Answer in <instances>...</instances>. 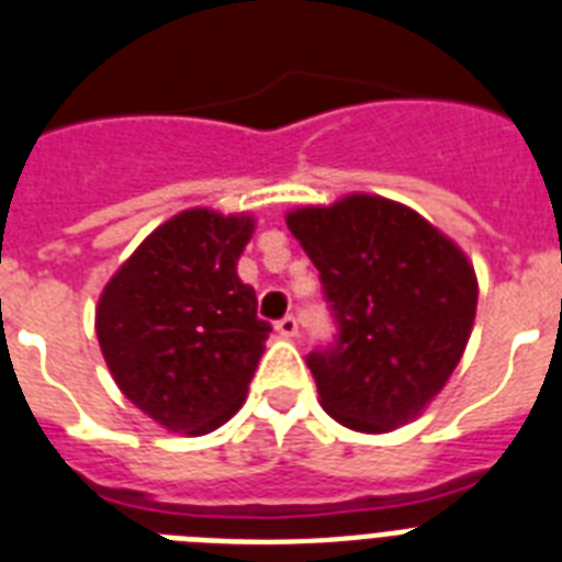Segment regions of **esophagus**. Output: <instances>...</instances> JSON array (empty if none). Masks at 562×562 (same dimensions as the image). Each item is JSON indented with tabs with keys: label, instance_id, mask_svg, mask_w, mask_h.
I'll return each instance as SVG.
<instances>
[{
	"label": "esophagus",
	"instance_id": "1",
	"mask_svg": "<svg viewBox=\"0 0 562 562\" xmlns=\"http://www.w3.org/2000/svg\"><path fill=\"white\" fill-rule=\"evenodd\" d=\"M297 317L294 315H285L282 317V321H277V333L282 335V338H294V335H297Z\"/></svg>",
	"mask_w": 562,
	"mask_h": 562
}]
</instances>
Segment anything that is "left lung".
Wrapping results in <instances>:
<instances>
[{"label":"left lung","instance_id":"left-lung-1","mask_svg":"<svg viewBox=\"0 0 562 562\" xmlns=\"http://www.w3.org/2000/svg\"><path fill=\"white\" fill-rule=\"evenodd\" d=\"M338 321L333 350L308 356L321 405L341 426L384 435L443 391L479 306L475 268L405 203L352 192L285 212Z\"/></svg>","mask_w":562,"mask_h":562}]
</instances>
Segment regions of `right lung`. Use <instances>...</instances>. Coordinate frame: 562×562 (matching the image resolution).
<instances>
[{"mask_svg": "<svg viewBox=\"0 0 562 562\" xmlns=\"http://www.w3.org/2000/svg\"><path fill=\"white\" fill-rule=\"evenodd\" d=\"M254 215L178 212L127 256L95 306L119 391L175 435H210L247 396L271 326L238 280Z\"/></svg>", "mask_w": 562, "mask_h": 562, "instance_id": "1", "label": "right lung"}]
</instances>
